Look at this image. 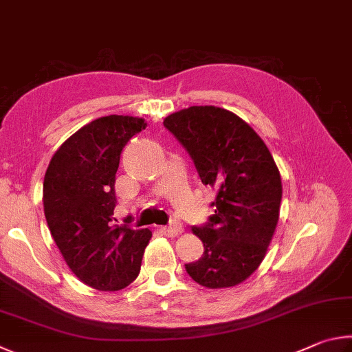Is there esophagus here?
I'll list each match as a JSON object with an SVG mask.
<instances>
[{
  "label": "esophagus",
  "instance_id": "1",
  "mask_svg": "<svg viewBox=\"0 0 352 352\" xmlns=\"http://www.w3.org/2000/svg\"><path fill=\"white\" fill-rule=\"evenodd\" d=\"M159 230L162 232L164 235H166V236H177V235H181L184 229H182V226L179 223H171L170 226L160 227Z\"/></svg>",
  "mask_w": 352,
  "mask_h": 352
}]
</instances>
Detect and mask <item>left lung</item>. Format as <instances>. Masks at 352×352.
I'll return each mask as SVG.
<instances>
[{
  "label": "left lung",
  "mask_w": 352,
  "mask_h": 352,
  "mask_svg": "<svg viewBox=\"0 0 352 352\" xmlns=\"http://www.w3.org/2000/svg\"><path fill=\"white\" fill-rule=\"evenodd\" d=\"M164 126L186 148L204 186L217 192L214 214L193 233L204 254L186 264L208 289L230 287L255 272L280 217L281 176L269 148L236 114L190 107L165 117Z\"/></svg>",
  "instance_id": "1"
}]
</instances>
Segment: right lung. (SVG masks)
I'll return each instance as SVG.
<instances>
[{"label": "right lung", "mask_w": 352, "mask_h": 352, "mask_svg": "<svg viewBox=\"0 0 352 352\" xmlns=\"http://www.w3.org/2000/svg\"><path fill=\"white\" fill-rule=\"evenodd\" d=\"M144 119L104 116L74 133L49 162L43 182L47 227L78 280L114 292L138 278L148 229L114 226L116 173L128 140Z\"/></svg>", "instance_id": "obj_1"}]
</instances>
